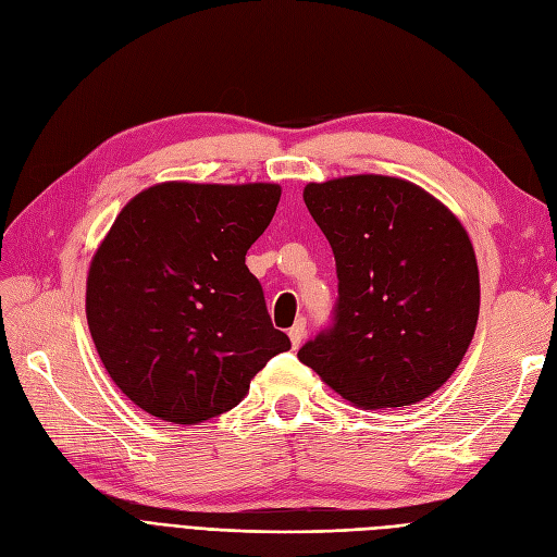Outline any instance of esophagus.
Segmentation results:
<instances>
[{
    "label": "esophagus",
    "instance_id": "obj_1",
    "mask_svg": "<svg viewBox=\"0 0 557 557\" xmlns=\"http://www.w3.org/2000/svg\"><path fill=\"white\" fill-rule=\"evenodd\" d=\"M305 332H307V320L299 318L297 323L290 327V332H288V336H290V342H293L295 348L301 344V339H305Z\"/></svg>",
    "mask_w": 557,
    "mask_h": 557
}]
</instances>
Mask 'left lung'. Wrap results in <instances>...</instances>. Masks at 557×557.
I'll use <instances>...</instances> for the list:
<instances>
[{
	"instance_id": "obj_1",
	"label": "left lung",
	"mask_w": 557,
	"mask_h": 557,
	"mask_svg": "<svg viewBox=\"0 0 557 557\" xmlns=\"http://www.w3.org/2000/svg\"><path fill=\"white\" fill-rule=\"evenodd\" d=\"M305 205L332 246L339 299L299 362L364 409L409 407L440 391L481 305L462 223L416 183L379 174L309 183Z\"/></svg>"
}]
</instances>
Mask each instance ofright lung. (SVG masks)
Returning <instances> with one entry per match:
<instances>
[{
    "mask_svg": "<svg viewBox=\"0 0 557 557\" xmlns=\"http://www.w3.org/2000/svg\"><path fill=\"white\" fill-rule=\"evenodd\" d=\"M278 199L276 183L170 181L117 213L90 262L86 315L109 376L146 413L205 423L290 348L246 267Z\"/></svg>",
    "mask_w": 557,
    "mask_h": 557,
    "instance_id": "1",
    "label": "right lung"
}]
</instances>
